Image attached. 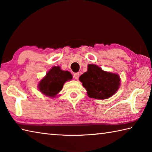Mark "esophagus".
<instances>
[{"label":"esophagus","mask_w":152,"mask_h":152,"mask_svg":"<svg viewBox=\"0 0 152 152\" xmlns=\"http://www.w3.org/2000/svg\"><path fill=\"white\" fill-rule=\"evenodd\" d=\"M73 76H74V78H75L76 80H78V78H79V76H80V74H79L78 72L74 73Z\"/></svg>","instance_id":"34e87169"}]
</instances>
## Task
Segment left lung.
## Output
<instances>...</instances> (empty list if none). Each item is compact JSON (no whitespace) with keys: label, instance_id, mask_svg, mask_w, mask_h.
<instances>
[{"label":"left lung","instance_id":"8db88e82","mask_svg":"<svg viewBox=\"0 0 152 152\" xmlns=\"http://www.w3.org/2000/svg\"><path fill=\"white\" fill-rule=\"evenodd\" d=\"M80 81L91 98L106 99L117 91L120 79L116 74L103 71L95 64H88V69L80 77Z\"/></svg>","mask_w":152,"mask_h":152}]
</instances>
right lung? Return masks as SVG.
I'll use <instances>...</instances> for the list:
<instances>
[{"label": "right lung", "instance_id": "right-lung-1", "mask_svg": "<svg viewBox=\"0 0 152 152\" xmlns=\"http://www.w3.org/2000/svg\"><path fill=\"white\" fill-rule=\"evenodd\" d=\"M72 78L69 72L61 70L59 66H53L40 82L38 88L45 95L54 97L62 90L64 83Z\"/></svg>", "mask_w": 152, "mask_h": 152}]
</instances>
